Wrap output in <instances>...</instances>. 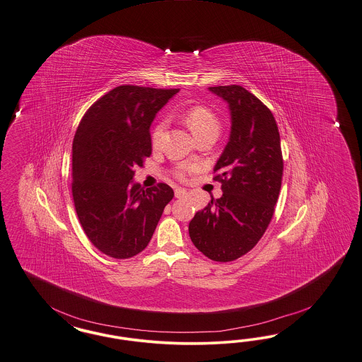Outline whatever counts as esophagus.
Segmentation results:
<instances>
[{"label":"esophagus","instance_id":"1","mask_svg":"<svg viewBox=\"0 0 362 362\" xmlns=\"http://www.w3.org/2000/svg\"><path fill=\"white\" fill-rule=\"evenodd\" d=\"M175 197H176V198H179V199H182V198H187L188 192L186 189H183V188H176V189H175Z\"/></svg>","mask_w":362,"mask_h":362}]
</instances>
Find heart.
<instances>
[{
    "instance_id": "1",
    "label": "heart",
    "mask_w": 362,
    "mask_h": 362,
    "mask_svg": "<svg viewBox=\"0 0 362 362\" xmlns=\"http://www.w3.org/2000/svg\"><path fill=\"white\" fill-rule=\"evenodd\" d=\"M183 122L186 123L189 131L198 140L202 137L209 136V135L218 137L221 132V128H222L218 115L204 105H194V107L188 108L183 115ZM165 129H167L165 119L159 120L153 127L152 134H151V143H152L153 148H158L160 146ZM186 171H187L186 167H179L175 170L174 175L179 179H185Z\"/></svg>"
}]
</instances>
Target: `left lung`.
I'll return each mask as SVG.
<instances>
[{
    "mask_svg": "<svg viewBox=\"0 0 362 362\" xmlns=\"http://www.w3.org/2000/svg\"><path fill=\"white\" fill-rule=\"evenodd\" d=\"M228 103L231 135L214 167L223 195L195 214L188 233L215 262L247 254L272 222L284 175L278 125L261 100L240 86L209 88Z\"/></svg>",
    "mask_w": 362,
    "mask_h": 362,
    "instance_id": "8db88e82",
    "label": "left lung"
}]
</instances>
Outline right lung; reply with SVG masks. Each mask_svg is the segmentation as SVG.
Returning <instances> with one entry per match:
<instances>
[{"mask_svg":"<svg viewBox=\"0 0 362 362\" xmlns=\"http://www.w3.org/2000/svg\"><path fill=\"white\" fill-rule=\"evenodd\" d=\"M177 88L120 86L95 101L72 146V195L92 245L115 259L147 247L164 207L174 198L165 183L144 188L131 180L150 158V125Z\"/></svg>","mask_w":362,"mask_h":362,"instance_id":"obj_1","label":"right lung"}]
</instances>
